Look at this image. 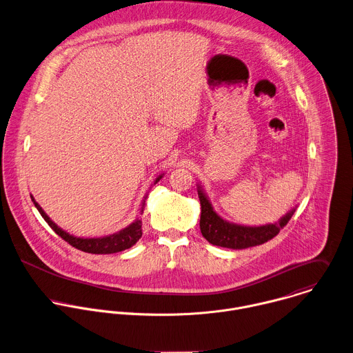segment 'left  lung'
<instances>
[{
    "mask_svg": "<svg viewBox=\"0 0 353 353\" xmlns=\"http://www.w3.org/2000/svg\"><path fill=\"white\" fill-rule=\"evenodd\" d=\"M198 196L201 201L199 227L203 238L214 246L235 249V250L248 249V248L263 245L271 241L289 223V220L296 212V209H292L279 221L274 224L249 227V225L234 224L221 219L214 212L209 198L206 196V194L203 192L199 184H198Z\"/></svg>",
    "mask_w": 353,
    "mask_h": 353,
    "instance_id": "1",
    "label": "left lung"
}]
</instances>
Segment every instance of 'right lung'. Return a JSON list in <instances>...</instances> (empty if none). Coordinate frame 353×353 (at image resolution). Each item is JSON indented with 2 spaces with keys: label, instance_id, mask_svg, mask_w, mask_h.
Listing matches in <instances>:
<instances>
[{
  "label": "right lung",
  "instance_id": "1",
  "mask_svg": "<svg viewBox=\"0 0 353 353\" xmlns=\"http://www.w3.org/2000/svg\"><path fill=\"white\" fill-rule=\"evenodd\" d=\"M163 177V174H159L154 184H157L161 179ZM31 196L32 203L35 205L37 210L39 212V214L43 217V220L48 223V225L60 236L63 238L65 242H68L72 248L82 250L85 253H92V254H112V253H118L122 250H126L129 248H132L133 245H136V242L141 238L143 235V230H141V220L137 217L130 225H128L126 228L111 234V235H105V236H100V238H78L74 235H70L68 232H65L64 230H61L60 227H57L50 219L49 216L42 210V208L35 202L34 196ZM147 198V196H145ZM144 202L141 203V209H140V214H143L144 210Z\"/></svg>",
  "mask_w": 353,
  "mask_h": 353
}]
</instances>
